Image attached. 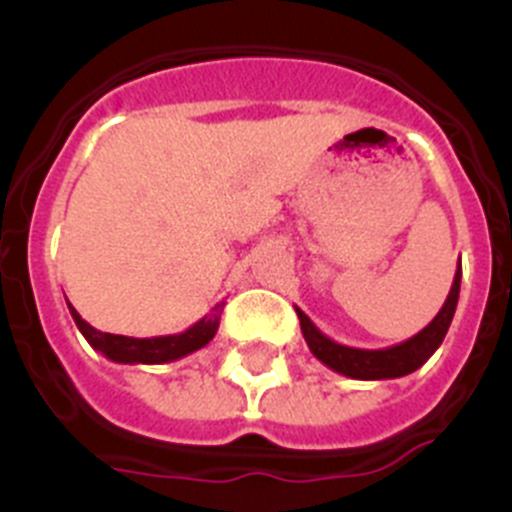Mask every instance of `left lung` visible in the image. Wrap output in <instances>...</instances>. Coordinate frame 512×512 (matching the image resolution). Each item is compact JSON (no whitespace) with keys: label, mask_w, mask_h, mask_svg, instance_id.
Returning a JSON list of instances; mask_svg holds the SVG:
<instances>
[{"label":"left lung","mask_w":512,"mask_h":512,"mask_svg":"<svg viewBox=\"0 0 512 512\" xmlns=\"http://www.w3.org/2000/svg\"><path fill=\"white\" fill-rule=\"evenodd\" d=\"M459 289L461 264L454 274V284H451L449 289V297H446V302H443V307L438 310L436 318L425 325L420 333H415L413 338L390 348L343 346V343L333 341V338H328L325 333H320L318 325L312 323L300 307H295V310L297 318H300L302 336H305L312 356L323 361L328 369L351 379H397L405 377V374H413L415 369H420L425 361L436 354V348L443 343V338L449 333L451 320H454L456 302H459Z\"/></svg>","instance_id":"left-lung-1"}]
</instances>
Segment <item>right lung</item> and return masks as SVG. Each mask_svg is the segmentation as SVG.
Listing matches in <instances>:
<instances>
[{"label": "right lung", "mask_w": 512, "mask_h": 512, "mask_svg": "<svg viewBox=\"0 0 512 512\" xmlns=\"http://www.w3.org/2000/svg\"><path fill=\"white\" fill-rule=\"evenodd\" d=\"M66 305H69L71 318H74L76 328L81 330V336L87 338L94 351L104 354L110 361H117V364H166V361H176L182 359V356L200 351L202 346H207L215 338L225 302H217L205 318L197 320L184 333L156 338H130L115 336V333H102V330L92 328L87 320L81 318L69 300H66Z\"/></svg>", "instance_id": "1"}]
</instances>
